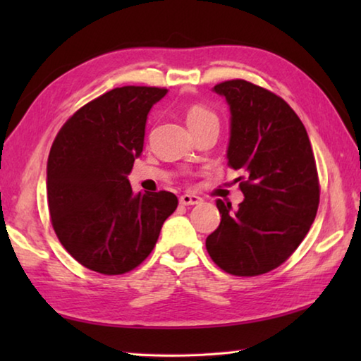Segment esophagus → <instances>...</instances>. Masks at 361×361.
I'll return each mask as SVG.
<instances>
[{
  "label": "esophagus",
  "instance_id": "34e87169",
  "mask_svg": "<svg viewBox=\"0 0 361 361\" xmlns=\"http://www.w3.org/2000/svg\"><path fill=\"white\" fill-rule=\"evenodd\" d=\"M202 202V199L199 195H192V194H183L180 197V204L183 205H197Z\"/></svg>",
  "mask_w": 361,
  "mask_h": 361
}]
</instances>
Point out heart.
<instances>
[{"instance_id": "1", "label": "heart", "mask_w": 361, "mask_h": 361, "mask_svg": "<svg viewBox=\"0 0 361 361\" xmlns=\"http://www.w3.org/2000/svg\"><path fill=\"white\" fill-rule=\"evenodd\" d=\"M186 122L189 129L195 130L199 127H202L209 122H218L216 114L204 105H191L186 109Z\"/></svg>"}]
</instances>
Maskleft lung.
Segmentation results:
<instances>
[{
    "instance_id": "1",
    "label": "left lung",
    "mask_w": 361,
    "mask_h": 361,
    "mask_svg": "<svg viewBox=\"0 0 361 361\" xmlns=\"http://www.w3.org/2000/svg\"><path fill=\"white\" fill-rule=\"evenodd\" d=\"M231 111L228 166L239 170L243 202L216 200L221 223L205 247L218 267L253 277L279 267L304 240L320 202L305 127L279 95L243 79L216 84Z\"/></svg>"
}]
</instances>
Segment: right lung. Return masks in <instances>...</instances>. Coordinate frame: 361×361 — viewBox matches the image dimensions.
Wrapping results in <instances>:
<instances>
[{
	"mask_svg": "<svg viewBox=\"0 0 361 361\" xmlns=\"http://www.w3.org/2000/svg\"><path fill=\"white\" fill-rule=\"evenodd\" d=\"M167 89L124 85L79 108L47 159V205L59 240L79 264L119 276L148 258L178 205L169 191L133 194L127 175Z\"/></svg>",
	"mask_w": 361,
	"mask_h": 361,
	"instance_id": "obj_1",
	"label": "right lung"
}]
</instances>
